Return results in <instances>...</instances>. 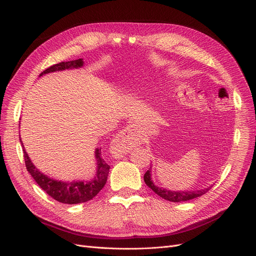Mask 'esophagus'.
I'll return each instance as SVG.
<instances>
[{
  "mask_svg": "<svg viewBox=\"0 0 256 256\" xmlns=\"http://www.w3.org/2000/svg\"><path fill=\"white\" fill-rule=\"evenodd\" d=\"M140 140L141 136L137 126H128L112 141L110 152L114 158H119L136 147L140 143Z\"/></svg>",
  "mask_w": 256,
  "mask_h": 256,
  "instance_id": "1",
  "label": "esophagus"
}]
</instances>
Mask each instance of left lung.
I'll return each mask as SVG.
<instances>
[{"mask_svg":"<svg viewBox=\"0 0 256 256\" xmlns=\"http://www.w3.org/2000/svg\"><path fill=\"white\" fill-rule=\"evenodd\" d=\"M150 172H152V168H150L144 174L145 184L148 186L150 189L156 194H158L160 197H162V198H164L168 201H172V202H182V201H188V200L197 198L201 195L206 194L212 188V186H208V188H206V189L197 190V191H170V190H166V189H164V188H158V186H154V184L152 180Z\"/></svg>","mask_w":256,"mask_h":256,"instance_id":"left-lung-1","label":"left lung"}]
</instances>
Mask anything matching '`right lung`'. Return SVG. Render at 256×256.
<instances>
[{
    "instance_id": "obj_1",
    "label": "right lung",
    "mask_w": 256,
    "mask_h": 256,
    "mask_svg": "<svg viewBox=\"0 0 256 256\" xmlns=\"http://www.w3.org/2000/svg\"><path fill=\"white\" fill-rule=\"evenodd\" d=\"M83 64V59L61 62L48 67V68L40 74V76L64 70L78 68V67H82ZM22 148H24V145ZM22 150L26 168L29 171L34 180L44 191L46 192L48 195H50L52 198L59 201L61 204H76L86 202V201H89L93 197H96L106 182L110 166L104 162V158H102L100 148L96 150V158L98 160L96 176L89 182H60L52 180L44 176L42 172H39L31 162L28 154L24 150Z\"/></svg>"
}]
</instances>
